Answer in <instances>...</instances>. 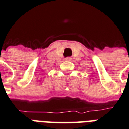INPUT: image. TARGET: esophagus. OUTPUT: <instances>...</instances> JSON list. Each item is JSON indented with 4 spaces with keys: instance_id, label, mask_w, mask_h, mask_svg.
I'll return each instance as SVG.
<instances>
[{
    "instance_id": "34e87169",
    "label": "esophagus",
    "mask_w": 129,
    "mask_h": 129,
    "mask_svg": "<svg viewBox=\"0 0 129 129\" xmlns=\"http://www.w3.org/2000/svg\"><path fill=\"white\" fill-rule=\"evenodd\" d=\"M71 59H72L71 57H66V59H65V60H66V61H70Z\"/></svg>"
}]
</instances>
